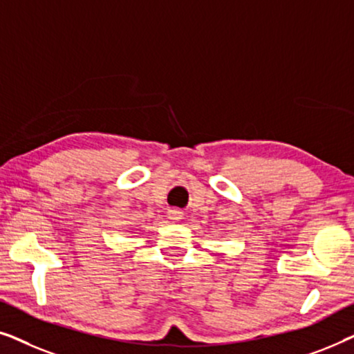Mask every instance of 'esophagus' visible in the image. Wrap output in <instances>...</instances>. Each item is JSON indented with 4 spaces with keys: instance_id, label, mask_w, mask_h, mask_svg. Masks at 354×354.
<instances>
[{
    "instance_id": "34e87169",
    "label": "esophagus",
    "mask_w": 354,
    "mask_h": 354,
    "mask_svg": "<svg viewBox=\"0 0 354 354\" xmlns=\"http://www.w3.org/2000/svg\"><path fill=\"white\" fill-rule=\"evenodd\" d=\"M167 216H169V219H171L172 222H178V221H182L183 212L178 211V209H169Z\"/></svg>"
}]
</instances>
